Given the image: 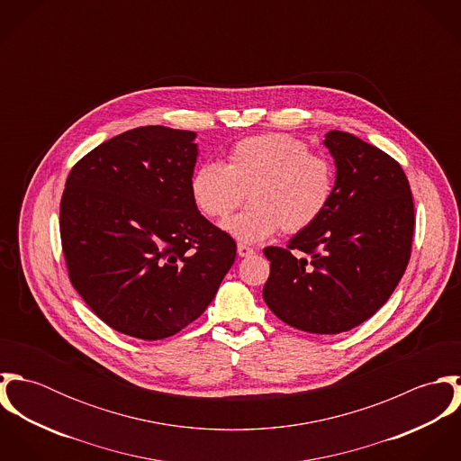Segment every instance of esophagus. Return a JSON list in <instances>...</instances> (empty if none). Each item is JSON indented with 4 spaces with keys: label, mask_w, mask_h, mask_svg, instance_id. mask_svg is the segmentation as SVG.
<instances>
[{
    "label": "esophagus",
    "mask_w": 461,
    "mask_h": 461,
    "mask_svg": "<svg viewBox=\"0 0 461 461\" xmlns=\"http://www.w3.org/2000/svg\"><path fill=\"white\" fill-rule=\"evenodd\" d=\"M254 254H256V250H254L252 247H247V245H243V243L238 245V256H240V258H250V256H254Z\"/></svg>",
    "instance_id": "1"
}]
</instances>
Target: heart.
Wrapping results in <instances>:
<instances>
[{
	"instance_id": "1",
	"label": "heart",
	"mask_w": 461,
	"mask_h": 461,
	"mask_svg": "<svg viewBox=\"0 0 461 461\" xmlns=\"http://www.w3.org/2000/svg\"><path fill=\"white\" fill-rule=\"evenodd\" d=\"M335 188V172L327 158L285 134H263L238 141L227 163L205 161L195 168L190 190L198 209L223 220L241 205L243 212L223 223V230L241 243L271 238L282 229L296 234L314 225Z\"/></svg>"
}]
</instances>
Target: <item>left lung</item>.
<instances>
[{
    "instance_id": "8db88e82",
    "label": "left lung",
    "mask_w": 461,
    "mask_h": 461,
    "mask_svg": "<svg viewBox=\"0 0 461 461\" xmlns=\"http://www.w3.org/2000/svg\"><path fill=\"white\" fill-rule=\"evenodd\" d=\"M323 145L335 163L329 207L287 249H264L271 264L263 298L293 329L340 333L375 316L394 293L410 261L413 198L399 163L378 147L337 130ZM293 249L312 258H296Z\"/></svg>"
}]
</instances>
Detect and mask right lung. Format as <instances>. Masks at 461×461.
Returning <instances> with one entry per match:
<instances>
[{
  "label": "right lung",
  "instance_id": "1",
  "mask_svg": "<svg viewBox=\"0 0 461 461\" xmlns=\"http://www.w3.org/2000/svg\"><path fill=\"white\" fill-rule=\"evenodd\" d=\"M197 132L145 126L106 140L67 177L60 234L85 303L121 333L158 340L212 302L236 241L192 197Z\"/></svg>",
  "mask_w": 461,
  "mask_h": 461
}]
</instances>
